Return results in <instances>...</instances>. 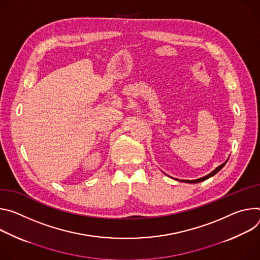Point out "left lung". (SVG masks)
Here are the masks:
<instances>
[{
  "label": "left lung",
  "mask_w": 260,
  "mask_h": 260,
  "mask_svg": "<svg viewBox=\"0 0 260 260\" xmlns=\"http://www.w3.org/2000/svg\"><path fill=\"white\" fill-rule=\"evenodd\" d=\"M227 162V161H226ZM226 162H224L223 164H221L220 166H218L214 171H212L210 175H208V176H206V177H204V178H200V179H197V180H194V181H184V182H186V183H199V182H203V181H206V180H208L209 178H211V177H213V176H215L217 172L219 171V170H221L222 169V167L226 164ZM181 182H183V181H181Z\"/></svg>",
  "instance_id": "1"
}]
</instances>
